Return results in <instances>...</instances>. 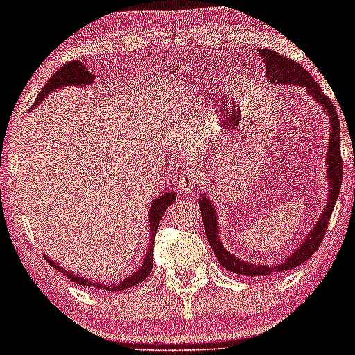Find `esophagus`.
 I'll use <instances>...</instances> for the list:
<instances>
[{
    "mask_svg": "<svg viewBox=\"0 0 355 355\" xmlns=\"http://www.w3.org/2000/svg\"><path fill=\"white\" fill-rule=\"evenodd\" d=\"M199 171L198 168L191 166V164H187V166L182 170L180 177H178V182H177V187L178 191L184 192V194H191L192 191H196V187H198L199 184Z\"/></svg>",
    "mask_w": 355,
    "mask_h": 355,
    "instance_id": "1",
    "label": "esophagus"
}]
</instances>
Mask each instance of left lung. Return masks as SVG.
Wrapping results in <instances>:
<instances>
[{
	"label": "left lung",
	"instance_id": "left-lung-1",
	"mask_svg": "<svg viewBox=\"0 0 355 355\" xmlns=\"http://www.w3.org/2000/svg\"><path fill=\"white\" fill-rule=\"evenodd\" d=\"M259 56L264 60V68H266L268 80L273 84H288V85H299V87L306 89L307 94L314 99L327 114L330 116V139H328V182H330V194H328L327 206H324L321 218L318 223L311 228L309 235L304 239V242L293 250L292 254L282 263H277L275 266L270 264H254L247 263V261L239 259L237 256L228 252L220 241V232H218V213L213 206V200H209L202 194L199 199V209L200 216L204 221V230H206L207 242H209L211 249L216 254L218 261L225 270L232 271L235 275H244V277H266L271 273H282V271L293 270V268L300 266L306 263L311 256L318 250V247L323 242L324 235H327L328 221H330L333 207H335L336 199H338L340 185H342V175H343V163L342 155H340V120L338 113H336L335 105L330 101L327 94L321 91L318 82L311 77L309 71L306 70L300 63H295L293 60L287 56L280 55L271 49H257Z\"/></svg>",
	"mask_w": 355,
	"mask_h": 355
}]
</instances>
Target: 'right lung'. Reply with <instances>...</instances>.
<instances>
[{"instance_id":"add662e5","label":"right lung","mask_w":355,"mask_h":355,"mask_svg":"<svg viewBox=\"0 0 355 355\" xmlns=\"http://www.w3.org/2000/svg\"><path fill=\"white\" fill-rule=\"evenodd\" d=\"M94 80V75L89 73L87 68L82 62H68L65 63L63 67H60L58 70L55 71V73L51 75V78H49L48 82H46L44 87L41 89V92L37 94V98H35L34 105H32L31 110H34L35 106L39 105L41 101H44L46 98H48V94H51L55 89H60V87H67V85H80V87H84V85H89L91 82ZM177 199V196H175V192H166V194L159 196L156 200H153L151 207H149V230H151V235H149V239H151V242H149V247H148V254H146L144 261H142L141 268H139L135 273H132L130 277L125 278L123 282H120V284H99V282H92V280H87V278H82V277H77V275L70 273V271H67L65 268H62L60 264H56L53 259H48V263L51 264L55 270L62 271L63 275L68 278V280L75 282V284L78 285H84V287H94V288H101V290H110V292H118V290H125V288H130L134 287V285L141 284L142 280H146V278L151 275L153 271V247H155V235H156V230L157 227H159V221L161 218H163L164 211L168 209V206H170L173 200Z\"/></svg>"}]
</instances>
